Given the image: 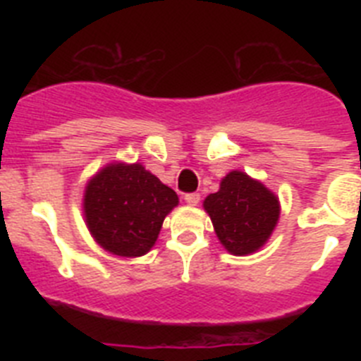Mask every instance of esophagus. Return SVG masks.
I'll return each instance as SVG.
<instances>
[{"mask_svg": "<svg viewBox=\"0 0 361 361\" xmlns=\"http://www.w3.org/2000/svg\"><path fill=\"white\" fill-rule=\"evenodd\" d=\"M184 200H186L188 206H197V204L200 202V195L199 193H188V195L184 197Z\"/></svg>", "mask_w": 361, "mask_h": 361, "instance_id": "34e87169", "label": "esophagus"}]
</instances>
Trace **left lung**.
Here are the masks:
<instances>
[{"instance_id":"obj_1","label":"left lung","mask_w":361,"mask_h":361,"mask_svg":"<svg viewBox=\"0 0 361 361\" xmlns=\"http://www.w3.org/2000/svg\"><path fill=\"white\" fill-rule=\"evenodd\" d=\"M202 206L220 244L235 257L262 250L280 219L279 197L240 170L229 171L220 180L219 191L206 197Z\"/></svg>"}]
</instances>
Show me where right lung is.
Here are the masks:
<instances>
[{
	"label": "right lung",
	"instance_id": "1",
	"mask_svg": "<svg viewBox=\"0 0 361 361\" xmlns=\"http://www.w3.org/2000/svg\"><path fill=\"white\" fill-rule=\"evenodd\" d=\"M178 197L141 162H110L86 183L82 215L92 238L116 257L152 250Z\"/></svg>",
	"mask_w": 361,
	"mask_h": 361
}]
</instances>
